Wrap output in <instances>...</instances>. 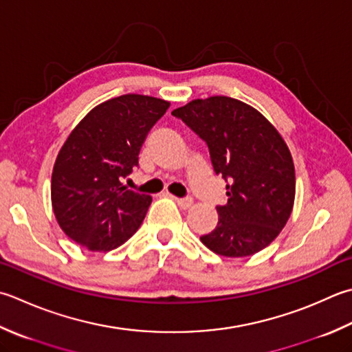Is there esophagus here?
<instances>
[{
    "instance_id": "esophagus-1",
    "label": "esophagus",
    "mask_w": 352,
    "mask_h": 352,
    "mask_svg": "<svg viewBox=\"0 0 352 352\" xmlns=\"http://www.w3.org/2000/svg\"><path fill=\"white\" fill-rule=\"evenodd\" d=\"M174 199H175L177 204L180 206L182 209H189L190 206H192V203H194V199H192L190 197H186V198H177V197H174Z\"/></svg>"
}]
</instances>
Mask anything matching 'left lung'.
<instances>
[{"mask_svg": "<svg viewBox=\"0 0 352 352\" xmlns=\"http://www.w3.org/2000/svg\"><path fill=\"white\" fill-rule=\"evenodd\" d=\"M209 148L215 174L227 182V204L217 206L218 224L201 243L227 258L258 253L292 215L296 175L290 149L270 122L247 103L213 96L177 108Z\"/></svg>", "mask_w": 352, "mask_h": 352, "instance_id": "1", "label": "left lung"}]
</instances>
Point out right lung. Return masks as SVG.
I'll list each match as a JSON object with an SVG mask.
<instances>
[{"label": "right lung", "mask_w": 352, "mask_h": 352, "mask_svg": "<svg viewBox=\"0 0 352 352\" xmlns=\"http://www.w3.org/2000/svg\"><path fill=\"white\" fill-rule=\"evenodd\" d=\"M169 108L151 96L123 94L93 108L54 162L52 206L68 238L109 252L134 235L153 198L122 184L139 166L143 142Z\"/></svg>", "instance_id": "1"}]
</instances>
